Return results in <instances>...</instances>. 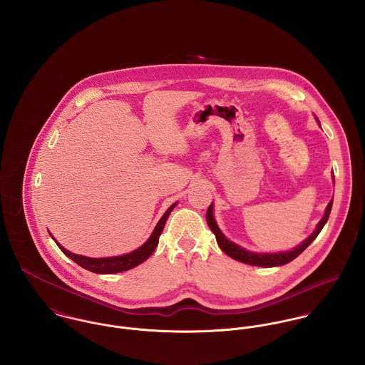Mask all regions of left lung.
Returning <instances> with one entry per match:
<instances>
[{
  "mask_svg": "<svg viewBox=\"0 0 365 365\" xmlns=\"http://www.w3.org/2000/svg\"><path fill=\"white\" fill-rule=\"evenodd\" d=\"M331 205H333V200L329 202L326 212L323 215V217L320 219V222L317 223V227L316 230L313 232L312 235L302 243L299 245L297 249L291 250V252H284V253H265V255H259V253H252V252H247L245 250L243 247L229 242L223 235L222 232L219 230L215 219H213V205L210 204L209 205L208 210H207V222H208L209 227L210 230L215 233L216 236V242L219 245V247L232 259L235 260L242 261L245 264H250V265H257V267H277V265H284L289 261L297 259L311 243L316 239V236L320 233V230L323 229L324 223L327 222L329 219V215H330V210H331Z\"/></svg>",
  "mask_w": 365,
  "mask_h": 365,
  "instance_id": "1",
  "label": "left lung"
}]
</instances>
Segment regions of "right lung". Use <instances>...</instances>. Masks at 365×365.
I'll use <instances>...</instances> for the list:
<instances>
[{"label":"right lung","mask_w":365,"mask_h":365,"mask_svg":"<svg viewBox=\"0 0 365 365\" xmlns=\"http://www.w3.org/2000/svg\"><path fill=\"white\" fill-rule=\"evenodd\" d=\"M175 205L177 204H173L170 208L167 209V212L161 216V219L158 220V223H157L152 236L149 237V240L142 247H139L138 250H135L129 255H123V256H118V257H106V259H91V257H84V256L74 255V253L66 250L64 247H61L56 240L54 242L66 256H68L71 260L77 262L80 267H83V268H86L91 272H97V274L122 272V271H126V269H130V268L139 265L140 262L148 260L152 256V253L155 252V249L157 247L158 237H160V235L164 229L165 220H167L168 215L171 213V210Z\"/></svg>","instance_id":"add662e5"}]
</instances>
